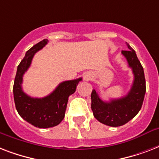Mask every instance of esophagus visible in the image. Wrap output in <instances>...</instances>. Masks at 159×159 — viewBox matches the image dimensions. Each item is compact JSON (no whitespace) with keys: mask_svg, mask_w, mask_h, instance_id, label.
<instances>
[{"mask_svg":"<svg viewBox=\"0 0 159 159\" xmlns=\"http://www.w3.org/2000/svg\"><path fill=\"white\" fill-rule=\"evenodd\" d=\"M92 78V76L90 73H86L84 76V79L86 80V81H89V80H91Z\"/></svg>","mask_w":159,"mask_h":159,"instance_id":"obj_1","label":"esophagus"}]
</instances>
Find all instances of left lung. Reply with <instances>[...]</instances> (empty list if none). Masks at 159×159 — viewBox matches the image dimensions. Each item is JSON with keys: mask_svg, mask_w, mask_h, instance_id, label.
I'll list each match as a JSON object with an SVG mask.
<instances>
[{"mask_svg": "<svg viewBox=\"0 0 159 159\" xmlns=\"http://www.w3.org/2000/svg\"><path fill=\"white\" fill-rule=\"evenodd\" d=\"M129 50H122L129 67L134 74L133 85L125 97L112 99L106 102L102 101L96 90H92V110L94 117L106 125L117 127L132 120L140 111L146 92L145 77L143 68L137 57L135 51L127 43Z\"/></svg>", "mask_w": 159, "mask_h": 159, "instance_id": "obj_1", "label": "left lung"}]
</instances>
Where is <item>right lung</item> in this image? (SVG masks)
I'll list each match as a JSON object with an SVG mask.
<instances>
[{
  "mask_svg": "<svg viewBox=\"0 0 159 159\" xmlns=\"http://www.w3.org/2000/svg\"><path fill=\"white\" fill-rule=\"evenodd\" d=\"M43 39L30 48L18 65L14 82L13 93L16 108L22 118L38 128H50L57 125L63 120L70 95L76 91L81 78L61 82L51 94L43 98H34L22 90L23 75L28 70L36 52L47 44Z\"/></svg>",
  "mask_w": 159,
  "mask_h": 159,
  "instance_id": "add662e5",
  "label": "right lung"
}]
</instances>
